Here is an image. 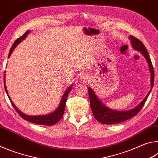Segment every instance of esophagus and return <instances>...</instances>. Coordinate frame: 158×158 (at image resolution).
Masks as SVG:
<instances>
[{"label": "esophagus", "instance_id": "1", "mask_svg": "<svg viewBox=\"0 0 158 158\" xmlns=\"http://www.w3.org/2000/svg\"><path fill=\"white\" fill-rule=\"evenodd\" d=\"M81 81H83V82H85L88 80V78H87V77L86 76H82L81 77Z\"/></svg>", "mask_w": 158, "mask_h": 158}]
</instances>
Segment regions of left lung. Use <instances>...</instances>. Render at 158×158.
Returning <instances> with one entry per match:
<instances>
[{"mask_svg":"<svg viewBox=\"0 0 158 158\" xmlns=\"http://www.w3.org/2000/svg\"><path fill=\"white\" fill-rule=\"evenodd\" d=\"M130 39L131 40V42H132V45L134 49L137 51H139L141 53V54L145 57L147 62L148 63L149 69L150 71H151V84L152 89V88L153 87L154 84V69L153 64H152L151 60L149 56L148 51L146 49L144 44L139 40L137 39V37H134L133 35H130ZM88 91H89L90 98V108H91L93 114V116H94L95 118L103 124L111 125L123 122L125 121H126V120H128L131 118L135 116L140 111L141 108L143 107V106L144 105L146 101L147 100V98H148L151 90H150L148 95H146V97L144 98V100L141 102L137 107H135L133 109H131V110L129 111H124L111 110V109L106 107V106L98 100V98L96 97L93 90L90 89V88L88 89Z\"/></svg>","mask_w":158,"mask_h":158,"instance_id":"left-lung-1","label":"left lung"}]
</instances>
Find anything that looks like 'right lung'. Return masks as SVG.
I'll list each match as a JSON object with an SVG mask.
<instances>
[{"label":"right lung","mask_w":158,"mask_h":158,"mask_svg":"<svg viewBox=\"0 0 158 158\" xmlns=\"http://www.w3.org/2000/svg\"><path fill=\"white\" fill-rule=\"evenodd\" d=\"M29 33V31H26V33L23 35L22 36L19 37V38L15 42V43L13 44V45L10 49V52L9 53V56L8 58L10 56V55L12 54V53L13 52V50L15 49V48L17 47V45L23 40V39H25V37L27 36V35ZM5 74H4V86H5V90L6 91L7 94V90L6 89V85H5ZM72 89V87L68 88V89L66 90L65 93H64V95L62 98V100H61L60 105L58 106V109L56 110L55 111H53V113L48 114V115H45V116H26V115L23 114V113H21L20 111H19L17 109V107L14 105V104L12 103V102L10 100V97L8 96V94H7V96L10 100V102L12 103V105L13 106V107L15 108L16 111L20 115V116L23 118L24 120H26V121H30L33 123H36V124H40V125H53L56 123L60 120L62 118V117L63 116L64 114V111H65V102H66V100L68 98V96L69 91Z\"/></svg>","instance_id":"obj_1"}]
</instances>
